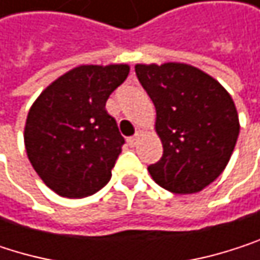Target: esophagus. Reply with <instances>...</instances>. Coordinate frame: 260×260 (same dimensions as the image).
I'll return each instance as SVG.
<instances>
[{
	"instance_id": "obj_1",
	"label": "esophagus",
	"mask_w": 260,
	"mask_h": 260,
	"mask_svg": "<svg viewBox=\"0 0 260 260\" xmlns=\"http://www.w3.org/2000/svg\"><path fill=\"white\" fill-rule=\"evenodd\" d=\"M140 137H142V133H140V131H137V133H136V136H133V137H129V139H127V145L131 146V148H134V146L139 143Z\"/></svg>"
}]
</instances>
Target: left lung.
I'll return each instance as SVG.
<instances>
[{"mask_svg": "<svg viewBox=\"0 0 260 260\" xmlns=\"http://www.w3.org/2000/svg\"><path fill=\"white\" fill-rule=\"evenodd\" d=\"M154 102L163 157L148 168L163 189L189 195L213 183L229 165L239 136L232 95L210 74L181 62L137 63Z\"/></svg>", "mask_w": 260, "mask_h": 260, "instance_id": "1", "label": "left lung"}]
</instances>
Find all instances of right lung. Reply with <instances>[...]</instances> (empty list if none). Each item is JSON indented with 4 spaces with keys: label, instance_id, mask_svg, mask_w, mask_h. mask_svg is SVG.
Wrapping results in <instances>:
<instances>
[{
    "label": "right lung",
    "instance_id": "add662e5",
    "mask_svg": "<svg viewBox=\"0 0 260 260\" xmlns=\"http://www.w3.org/2000/svg\"><path fill=\"white\" fill-rule=\"evenodd\" d=\"M127 74V63L79 65L31 105L24 127L27 157L57 195L85 198L111 180L124 139L105 105Z\"/></svg>",
    "mask_w": 260,
    "mask_h": 260
}]
</instances>
